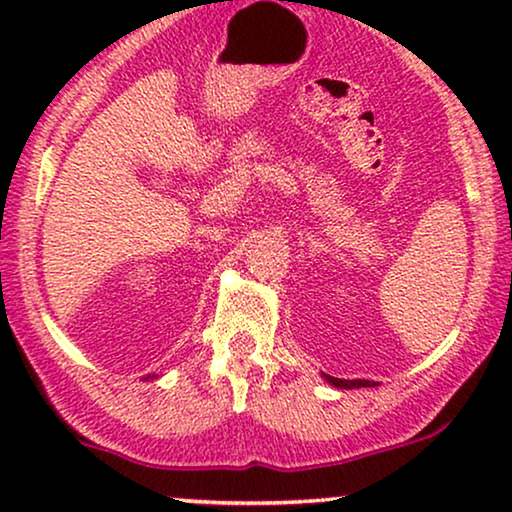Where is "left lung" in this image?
<instances>
[{
    "mask_svg": "<svg viewBox=\"0 0 512 512\" xmlns=\"http://www.w3.org/2000/svg\"><path fill=\"white\" fill-rule=\"evenodd\" d=\"M321 377H324L328 384H333L335 389H359V387H375V384H377V382H370V380H340V377H331L326 373H321Z\"/></svg>",
    "mask_w": 512,
    "mask_h": 512,
    "instance_id": "8db88e82",
    "label": "left lung"
}]
</instances>
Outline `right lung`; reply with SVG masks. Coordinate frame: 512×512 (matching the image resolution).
I'll return each mask as SVG.
<instances>
[{"instance_id":"1","label":"right lung","mask_w":512,"mask_h":512,"mask_svg":"<svg viewBox=\"0 0 512 512\" xmlns=\"http://www.w3.org/2000/svg\"><path fill=\"white\" fill-rule=\"evenodd\" d=\"M153 377H156V375H153ZM153 377H151V375H149V377H144V380H153Z\"/></svg>"}]
</instances>
